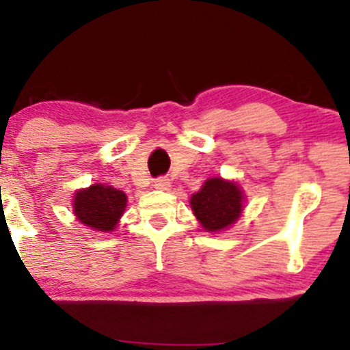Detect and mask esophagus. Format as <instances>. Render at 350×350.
I'll use <instances>...</instances> for the list:
<instances>
[{
	"label": "esophagus",
	"instance_id": "obj_1",
	"mask_svg": "<svg viewBox=\"0 0 350 350\" xmlns=\"http://www.w3.org/2000/svg\"><path fill=\"white\" fill-rule=\"evenodd\" d=\"M154 188L155 189H161V191H167L171 188V179L167 178H157L154 181Z\"/></svg>",
	"mask_w": 350,
	"mask_h": 350
}]
</instances>
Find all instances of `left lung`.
Returning <instances> with one entry per match:
<instances>
[{"mask_svg": "<svg viewBox=\"0 0 350 350\" xmlns=\"http://www.w3.org/2000/svg\"><path fill=\"white\" fill-rule=\"evenodd\" d=\"M245 195L237 181L224 178H210L203 183L200 191L189 198L193 215L206 232L230 228L242 217Z\"/></svg>", "mask_w": 350, "mask_h": 350, "instance_id": "obj_1", "label": "left lung"}]
</instances>
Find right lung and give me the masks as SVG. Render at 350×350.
Masks as SVG:
<instances>
[{"mask_svg": "<svg viewBox=\"0 0 350 350\" xmlns=\"http://www.w3.org/2000/svg\"><path fill=\"white\" fill-rule=\"evenodd\" d=\"M126 208V195L113 186L91 185L77 189L72 198L74 217L96 232H113Z\"/></svg>", "mask_w": 350, "mask_h": 350, "instance_id": "right-lung-1", "label": "right lung"}]
</instances>
